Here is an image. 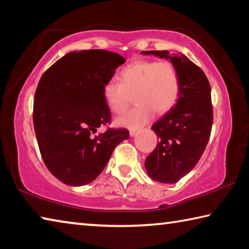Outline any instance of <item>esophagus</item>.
Instances as JSON below:
<instances>
[{"mask_svg": "<svg viewBox=\"0 0 249 249\" xmlns=\"http://www.w3.org/2000/svg\"><path fill=\"white\" fill-rule=\"evenodd\" d=\"M140 133V129H130L129 130V135H130V137H134V136H136V135Z\"/></svg>", "mask_w": 249, "mask_h": 249, "instance_id": "obj_1", "label": "esophagus"}]
</instances>
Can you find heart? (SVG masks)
Returning <instances> with one entry per match:
<instances>
[{
    "mask_svg": "<svg viewBox=\"0 0 249 249\" xmlns=\"http://www.w3.org/2000/svg\"><path fill=\"white\" fill-rule=\"evenodd\" d=\"M119 79L104 84L103 98L109 111L120 115L134 95L135 107L115 121L122 127H140L153 117L155 111L158 114L170 111L179 99V73L168 61H133L121 70Z\"/></svg>",
    "mask_w": 249,
    "mask_h": 249,
    "instance_id": "b5f03b06",
    "label": "heart"
}]
</instances>
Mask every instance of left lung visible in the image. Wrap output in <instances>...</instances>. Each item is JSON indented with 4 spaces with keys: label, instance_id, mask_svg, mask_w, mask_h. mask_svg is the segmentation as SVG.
<instances>
[{
    "label": "left lung",
    "instance_id": "left-lung-1",
    "mask_svg": "<svg viewBox=\"0 0 249 249\" xmlns=\"http://www.w3.org/2000/svg\"><path fill=\"white\" fill-rule=\"evenodd\" d=\"M141 53L167 59L179 73V99L151 126L159 142L145 160L151 179L176 183L195 168L208 145L213 124L211 87L203 71L183 53L171 54L167 50Z\"/></svg>",
    "mask_w": 249,
    "mask_h": 249
}]
</instances>
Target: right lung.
Here are the masks:
<instances>
[{"mask_svg": "<svg viewBox=\"0 0 249 249\" xmlns=\"http://www.w3.org/2000/svg\"><path fill=\"white\" fill-rule=\"evenodd\" d=\"M125 59L102 49L71 52L40 78L34 100V127L41 157L52 175L81 187L98 178L127 129L93 134L111 120L103 86Z\"/></svg>", "mask_w": 249, "mask_h": 249, "instance_id": "add662e5", "label": "right lung"}]
</instances>
